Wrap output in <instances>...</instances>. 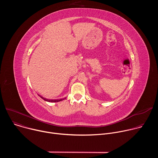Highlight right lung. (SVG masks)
<instances>
[{"label": "right lung", "mask_w": 158, "mask_h": 158, "mask_svg": "<svg viewBox=\"0 0 158 158\" xmlns=\"http://www.w3.org/2000/svg\"><path fill=\"white\" fill-rule=\"evenodd\" d=\"M42 99H43L44 101H48V102H59V101H62V100H64V99H65V98H64V99H45V98H42V96H40Z\"/></svg>", "instance_id": "right-lung-1"}]
</instances>
